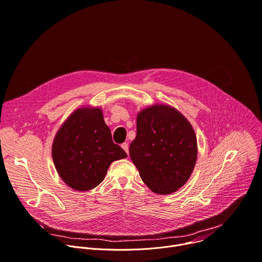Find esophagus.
<instances>
[{
    "label": "esophagus",
    "mask_w": 262,
    "mask_h": 262,
    "mask_svg": "<svg viewBox=\"0 0 262 262\" xmlns=\"http://www.w3.org/2000/svg\"><path fill=\"white\" fill-rule=\"evenodd\" d=\"M122 147H123V149H124L127 154L129 152V145H128V143H127V142L122 143Z\"/></svg>",
    "instance_id": "34e87169"
}]
</instances>
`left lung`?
<instances>
[{"instance_id":"1","label":"left lung","mask_w":262,"mask_h":262,"mask_svg":"<svg viewBox=\"0 0 262 262\" xmlns=\"http://www.w3.org/2000/svg\"><path fill=\"white\" fill-rule=\"evenodd\" d=\"M143 183L155 193L170 194L185 185L197 158V141L187 119L173 107L155 105L137 116L129 147Z\"/></svg>"}]
</instances>
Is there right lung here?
<instances>
[{
  "label": "right lung",
  "mask_w": 262,
  "mask_h": 262,
  "mask_svg": "<svg viewBox=\"0 0 262 262\" xmlns=\"http://www.w3.org/2000/svg\"><path fill=\"white\" fill-rule=\"evenodd\" d=\"M126 157V151L113 141L100 108L75 111L52 144V159L59 176L77 191L97 187L112 162Z\"/></svg>",
  "instance_id": "1"
}]
</instances>
